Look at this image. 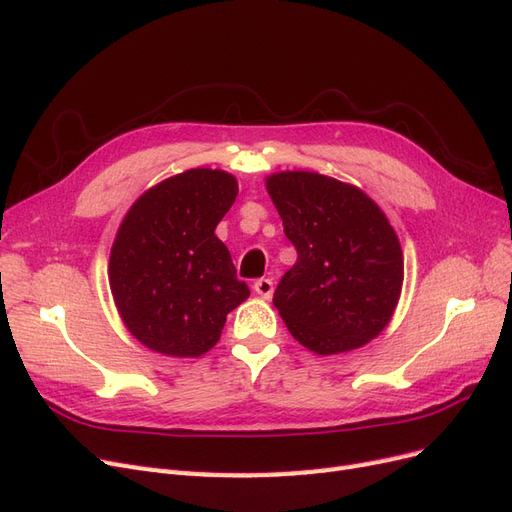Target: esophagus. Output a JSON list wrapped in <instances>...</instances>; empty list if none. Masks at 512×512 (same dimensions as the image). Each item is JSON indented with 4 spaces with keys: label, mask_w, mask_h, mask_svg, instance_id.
Here are the masks:
<instances>
[{
    "label": "esophagus",
    "mask_w": 512,
    "mask_h": 512,
    "mask_svg": "<svg viewBox=\"0 0 512 512\" xmlns=\"http://www.w3.org/2000/svg\"><path fill=\"white\" fill-rule=\"evenodd\" d=\"M254 290H256V294H260L262 299H271L273 280H269V277H260V280L254 282Z\"/></svg>",
    "instance_id": "obj_1"
}]
</instances>
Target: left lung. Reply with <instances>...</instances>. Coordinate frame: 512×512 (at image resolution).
<instances>
[{
    "label": "left lung",
    "instance_id": "left-lung-1",
    "mask_svg": "<svg viewBox=\"0 0 512 512\" xmlns=\"http://www.w3.org/2000/svg\"><path fill=\"white\" fill-rule=\"evenodd\" d=\"M297 262L273 294L290 335L316 354L365 346L389 324L404 282L393 226L365 192L305 170L267 179Z\"/></svg>",
    "mask_w": 512,
    "mask_h": 512
}]
</instances>
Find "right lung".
<instances>
[{"instance_id":"add662e5","label":"right lung","mask_w":512,"mask_h":512,"mask_svg":"<svg viewBox=\"0 0 512 512\" xmlns=\"http://www.w3.org/2000/svg\"><path fill=\"white\" fill-rule=\"evenodd\" d=\"M237 179L192 168L153 185L123 218L108 282L128 331L153 352L200 356L228 312L250 297L215 226L235 203Z\"/></svg>"}]
</instances>
